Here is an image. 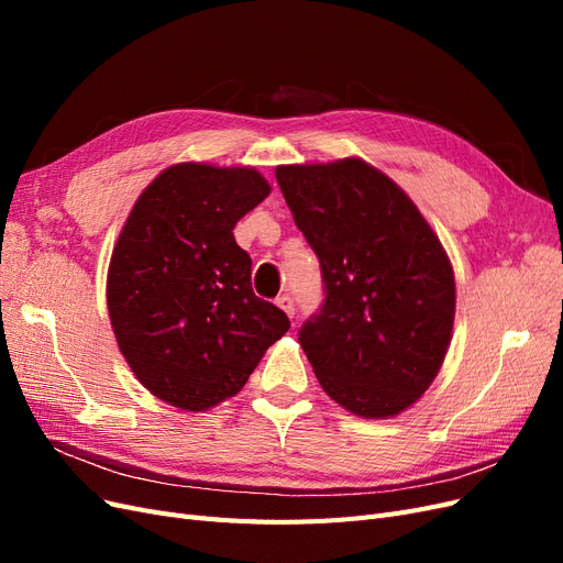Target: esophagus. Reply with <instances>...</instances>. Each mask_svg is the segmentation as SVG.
Returning a JSON list of instances; mask_svg holds the SVG:
<instances>
[{
    "instance_id": "obj_1",
    "label": "esophagus",
    "mask_w": 563,
    "mask_h": 563,
    "mask_svg": "<svg viewBox=\"0 0 563 563\" xmlns=\"http://www.w3.org/2000/svg\"><path fill=\"white\" fill-rule=\"evenodd\" d=\"M277 308H279V310H284L288 317H294V314H296L294 298L288 296V294H284V296H279V298H277Z\"/></svg>"
}]
</instances>
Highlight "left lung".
<instances>
[{"instance_id":"1","label":"left lung","mask_w":563,"mask_h":563,"mask_svg":"<svg viewBox=\"0 0 563 563\" xmlns=\"http://www.w3.org/2000/svg\"><path fill=\"white\" fill-rule=\"evenodd\" d=\"M275 174L327 291L298 333L319 385L354 416L406 411L451 343L455 279L444 246L411 197L364 159Z\"/></svg>"}]
</instances>
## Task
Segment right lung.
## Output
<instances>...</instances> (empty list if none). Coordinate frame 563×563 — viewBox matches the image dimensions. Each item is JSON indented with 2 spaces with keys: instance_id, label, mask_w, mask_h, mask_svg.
Masks as SVG:
<instances>
[{
  "instance_id": "1",
  "label": "right lung",
  "mask_w": 563,
  "mask_h": 563,
  "mask_svg": "<svg viewBox=\"0 0 563 563\" xmlns=\"http://www.w3.org/2000/svg\"><path fill=\"white\" fill-rule=\"evenodd\" d=\"M269 195L251 166L183 162L152 180L108 269L110 323L135 378L183 411L240 391L288 317L251 288L236 220Z\"/></svg>"
}]
</instances>
